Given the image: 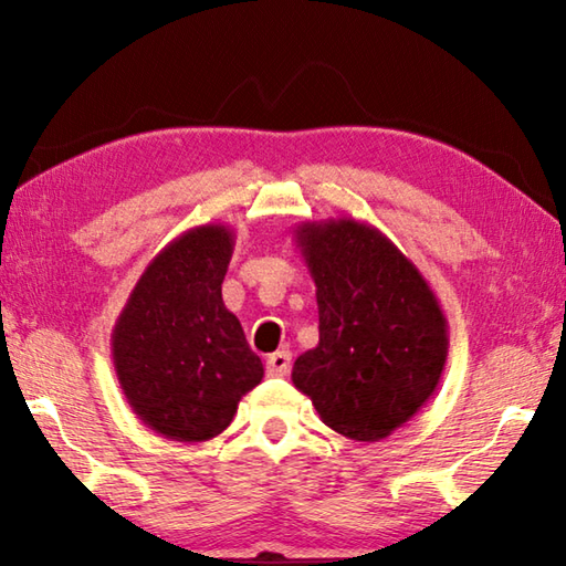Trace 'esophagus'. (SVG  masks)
<instances>
[{
    "instance_id": "34e87169",
    "label": "esophagus",
    "mask_w": 566,
    "mask_h": 566,
    "mask_svg": "<svg viewBox=\"0 0 566 566\" xmlns=\"http://www.w3.org/2000/svg\"><path fill=\"white\" fill-rule=\"evenodd\" d=\"M292 367V354L282 349V352H274L266 357V375L270 377H284L286 371Z\"/></svg>"
}]
</instances>
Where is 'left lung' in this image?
Here are the masks:
<instances>
[{
    "mask_svg": "<svg viewBox=\"0 0 566 566\" xmlns=\"http://www.w3.org/2000/svg\"><path fill=\"white\" fill-rule=\"evenodd\" d=\"M294 242L319 306V344L296 357L294 387L334 432L379 442L415 417L442 379V304L395 242L359 219L302 222Z\"/></svg>",
    "mask_w": 566,
    "mask_h": 566,
    "instance_id": "obj_1",
    "label": "left lung"
}]
</instances>
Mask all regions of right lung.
I'll return each mask as SVG.
<instances>
[{
	"label": "right lung",
	"mask_w": 566,
	"mask_h": 566,
	"mask_svg": "<svg viewBox=\"0 0 566 566\" xmlns=\"http://www.w3.org/2000/svg\"><path fill=\"white\" fill-rule=\"evenodd\" d=\"M234 229L191 227L134 284L112 329V361L142 424L175 442H207L264 377L222 300Z\"/></svg>",
	"instance_id": "1"
}]
</instances>
